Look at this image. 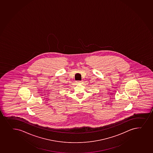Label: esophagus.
<instances>
[{"instance_id":"1","label":"esophagus","mask_w":153,"mask_h":153,"mask_svg":"<svg viewBox=\"0 0 153 153\" xmlns=\"http://www.w3.org/2000/svg\"><path fill=\"white\" fill-rule=\"evenodd\" d=\"M82 81H78L77 82L78 83H82Z\"/></svg>"}]
</instances>
